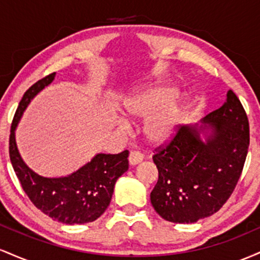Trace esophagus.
Segmentation results:
<instances>
[{"label":"esophagus","mask_w":260,"mask_h":260,"mask_svg":"<svg viewBox=\"0 0 260 260\" xmlns=\"http://www.w3.org/2000/svg\"><path fill=\"white\" fill-rule=\"evenodd\" d=\"M128 160H129L131 165H137V164L142 162L143 161V154L140 153V151H137V150L131 151Z\"/></svg>","instance_id":"obj_1"}]
</instances>
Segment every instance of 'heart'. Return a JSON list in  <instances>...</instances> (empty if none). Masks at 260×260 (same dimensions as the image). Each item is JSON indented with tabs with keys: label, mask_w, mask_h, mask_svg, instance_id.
Instances as JSON below:
<instances>
[{
	"label": "heart",
	"mask_w": 260,
	"mask_h": 260,
	"mask_svg": "<svg viewBox=\"0 0 260 260\" xmlns=\"http://www.w3.org/2000/svg\"><path fill=\"white\" fill-rule=\"evenodd\" d=\"M176 90L171 86H154L128 96L123 103V112L131 120H147L144 133L153 144L168 143L181 123L182 109L171 101Z\"/></svg>",
	"instance_id": "1"
}]
</instances>
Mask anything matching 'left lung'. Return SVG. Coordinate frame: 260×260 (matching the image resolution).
Wrapping results in <instances>:
<instances>
[{
	"mask_svg": "<svg viewBox=\"0 0 260 260\" xmlns=\"http://www.w3.org/2000/svg\"><path fill=\"white\" fill-rule=\"evenodd\" d=\"M203 126H180L154 149L159 178L150 193L156 213L176 223L213 215L228 202L240 180L249 147V123L237 95L203 118ZM208 124L207 125L206 123ZM211 129L203 142L200 133Z\"/></svg>",
	"mask_w": 260,
	"mask_h": 260,
	"instance_id": "obj_1",
	"label": "left lung"
}]
</instances>
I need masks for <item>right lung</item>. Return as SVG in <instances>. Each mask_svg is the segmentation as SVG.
Returning a JSON list of instances; mask_svg holds the SVG:
<instances>
[{"label":"right lung","instance_id":"add662e5","mask_svg":"<svg viewBox=\"0 0 260 260\" xmlns=\"http://www.w3.org/2000/svg\"><path fill=\"white\" fill-rule=\"evenodd\" d=\"M55 74L38 80L23 95L12 121L10 159L23 190L39 210L68 225L91 222L109 207L116 181L128 170V150L120 154H98L67 177L47 178L25 165L16 145L14 131L23 112L32 98L52 82Z\"/></svg>","mask_w":260,"mask_h":260}]
</instances>
